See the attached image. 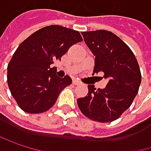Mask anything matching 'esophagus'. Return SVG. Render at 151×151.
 <instances>
[{
	"instance_id": "obj_1",
	"label": "esophagus",
	"mask_w": 151,
	"mask_h": 151,
	"mask_svg": "<svg viewBox=\"0 0 151 151\" xmlns=\"http://www.w3.org/2000/svg\"><path fill=\"white\" fill-rule=\"evenodd\" d=\"M73 84L74 85H78V84H80V81L78 80H73Z\"/></svg>"
}]
</instances>
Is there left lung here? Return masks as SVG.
Instances as JSON below:
<instances>
[{
    "mask_svg": "<svg viewBox=\"0 0 151 151\" xmlns=\"http://www.w3.org/2000/svg\"><path fill=\"white\" fill-rule=\"evenodd\" d=\"M84 41L95 55L93 74L104 73L105 88L88 85V93L77 99L81 113L90 120L108 123L118 119L132 105L142 82L139 63L130 47L106 30L82 32Z\"/></svg>",
    "mask_w": 151,
    "mask_h": 151,
    "instance_id": "1",
    "label": "left lung"
}]
</instances>
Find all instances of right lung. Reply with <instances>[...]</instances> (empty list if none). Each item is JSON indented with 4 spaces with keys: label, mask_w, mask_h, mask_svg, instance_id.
Segmentation results:
<instances>
[{
    "label": "right lung",
    "mask_w": 151,
    "mask_h": 151,
    "mask_svg": "<svg viewBox=\"0 0 151 151\" xmlns=\"http://www.w3.org/2000/svg\"><path fill=\"white\" fill-rule=\"evenodd\" d=\"M83 39L78 31L58 25L45 27L25 39L7 68L8 86L18 106L28 114L49 110L60 92L71 84L51 65L61 61L69 48Z\"/></svg>",
    "instance_id": "right-lung-1"
}]
</instances>
